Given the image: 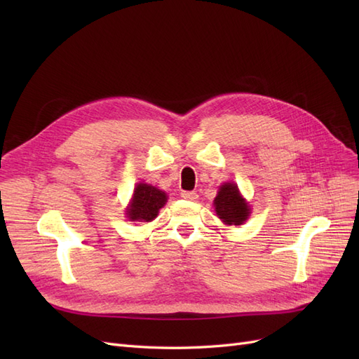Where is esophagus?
Instances as JSON below:
<instances>
[{"instance_id": "34e87169", "label": "esophagus", "mask_w": 359, "mask_h": 359, "mask_svg": "<svg viewBox=\"0 0 359 359\" xmlns=\"http://www.w3.org/2000/svg\"><path fill=\"white\" fill-rule=\"evenodd\" d=\"M181 198L186 201H196L199 198V194L196 191H182Z\"/></svg>"}]
</instances>
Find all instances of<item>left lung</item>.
<instances>
[{"label": "left lung", "instance_id": "obj_1", "mask_svg": "<svg viewBox=\"0 0 359 359\" xmlns=\"http://www.w3.org/2000/svg\"><path fill=\"white\" fill-rule=\"evenodd\" d=\"M215 212L226 224H243L250 214L248 205L241 198L235 184L227 182L222 186L219 194L214 199Z\"/></svg>", "mask_w": 359, "mask_h": 359}]
</instances>
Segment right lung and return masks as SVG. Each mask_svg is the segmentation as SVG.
I'll return each instance as SVG.
<instances>
[{
    "label": "right lung",
    "instance_id": "right-lung-1",
    "mask_svg": "<svg viewBox=\"0 0 359 359\" xmlns=\"http://www.w3.org/2000/svg\"><path fill=\"white\" fill-rule=\"evenodd\" d=\"M166 193L149 184H137L132 203L127 210V217L132 222H151L154 220L158 210L166 203Z\"/></svg>",
    "mask_w": 359,
    "mask_h": 359
}]
</instances>
